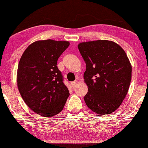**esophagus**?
<instances>
[{
  "label": "esophagus",
  "instance_id": "esophagus-1",
  "mask_svg": "<svg viewBox=\"0 0 148 148\" xmlns=\"http://www.w3.org/2000/svg\"><path fill=\"white\" fill-rule=\"evenodd\" d=\"M77 84V82H72L71 83V85L72 86V87H74V86L76 85Z\"/></svg>",
  "mask_w": 148,
  "mask_h": 148
}]
</instances>
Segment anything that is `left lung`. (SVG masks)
Segmentation results:
<instances>
[{
  "label": "left lung",
  "instance_id": "left-lung-1",
  "mask_svg": "<svg viewBox=\"0 0 148 148\" xmlns=\"http://www.w3.org/2000/svg\"><path fill=\"white\" fill-rule=\"evenodd\" d=\"M77 47L86 66V105L100 115L114 112L125 98L131 82L132 65L126 53L108 40L83 42Z\"/></svg>",
  "mask_w": 148,
  "mask_h": 148
}]
</instances>
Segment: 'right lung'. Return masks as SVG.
<instances>
[{"instance_id":"obj_1","label":"right lung","mask_w":148,"mask_h":148,"mask_svg":"<svg viewBox=\"0 0 148 148\" xmlns=\"http://www.w3.org/2000/svg\"><path fill=\"white\" fill-rule=\"evenodd\" d=\"M70 43L53 40L34 42L24 52L18 66L17 85L22 99L39 115L53 117L62 110L69 91L57 66Z\"/></svg>"}]
</instances>
